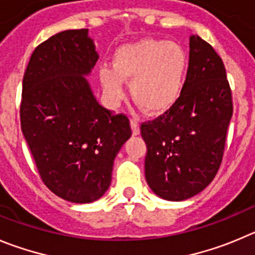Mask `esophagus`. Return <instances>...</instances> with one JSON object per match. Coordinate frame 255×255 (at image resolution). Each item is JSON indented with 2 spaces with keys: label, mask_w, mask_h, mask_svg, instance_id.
<instances>
[{
  "label": "esophagus",
  "mask_w": 255,
  "mask_h": 255,
  "mask_svg": "<svg viewBox=\"0 0 255 255\" xmlns=\"http://www.w3.org/2000/svg\"><path fill=\"white\" fill-rule=\"evenodd\" d=\"M130 128H132L133 135H138L139 134V125L135 120L130 121Z\"/></svg>",
  "instance_id": "esophagus-1"
}]
</instances>
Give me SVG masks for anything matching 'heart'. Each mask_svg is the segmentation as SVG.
<instances>
[{
    "instance_id": "heart-1",
    "label": "heart",
    "mask_w": 255,
    "mask_h": 255,
    "mask_svg": "<svg viewBox=\"0 0 255 255\" xmlns=\"http://www.w3.org/2000/svg\"><path fill=\"white\" fill-rule=\"evenodd\" d=\"M189 59L181 45L161 39H142L118 47L112 66L102 65L98 78L107 98L120 103L125 82L133 101L146 113L162 114L180 98Z\"/></svg>"
}]
</instances>
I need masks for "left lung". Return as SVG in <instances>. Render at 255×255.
<instances>
[{
  "label": "left lung",
  "mask_w": 255,
  "mask_h": 255,
  "mask_svg": "<svg viewBox=\"0 0 255 255\" xmlns=\"http://www.w3.org/2000/svg\"><path fill=\"white\" fill-rule=\"evenodd\" d=\"M232 116L223 60L210 44L191 35L180 98L165 114L141 126L149 189L161 199L182 201L208 187L220 167Z\"/></svg>",
  "instance_id": "obj_1"
}]
</instances>
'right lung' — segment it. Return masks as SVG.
Listing matches in <instances>:
<instances>
[{
    "instance_id": "1",
    "label": "right lung",
    "mask_w": 255,
    "mask_h": 255,
    "mask_svg": "<svg viewBox=\"0 0 255 255\" xmlns=\"http://www.w3.org/2000/svg\"><path fill=\"white\" fill-rule=\"evenodd\" d=\"M98 58L88 28L61 31L34 50L22 79L21 129L40 176L75 204L106 194L132 134L127 117L102 107L85 78Z\"/></svg>"
}]
</instances>
